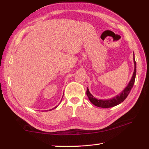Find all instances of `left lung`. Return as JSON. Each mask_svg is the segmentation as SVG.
Returning <instances> with one entry per match:
<instances>
[{"label":"left lung","mask_w":149,"mask_h":149,"mask_svg":"<svg viewBox=\"0 0 149 149\" xmlns=\"http://www.w3.org/2000/svg\"><path fill=\"white\" fill-rule=\"evenodd\" d=\"M133 62H134V71H133V74L132 75V79H131L130 81L128 84L127 86L124 89H123L122 93H120L118 95H116V97L112 98V99H107V100H100L97 99L95 98L89 92V89H87V95L88 98H89L91 102H92L93 104L95 105L96 107H100V108H111L113 107H115L118 104H120L121 102H122L124 100L130 93L131 90H132V87L134 85L135 80V76H136V62L135 60L134 53H133Z\"/></svg>","instance_id":"obj_1"}]
</instances>
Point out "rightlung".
<instances>
[{"instance_id": "add662e5", "label": "right lung", "mask_w": 149, "mask_h": 149, "mask_svg": "<svg viewBox=\"0 0 149 149\" xmlns=\"http://www.w3.org/2000/svg\"><path fill=\"white\" fill-rule=\"evenodd\" d=\"M56 107H54V108H56Z\"/></svg>"}]
</instances>
